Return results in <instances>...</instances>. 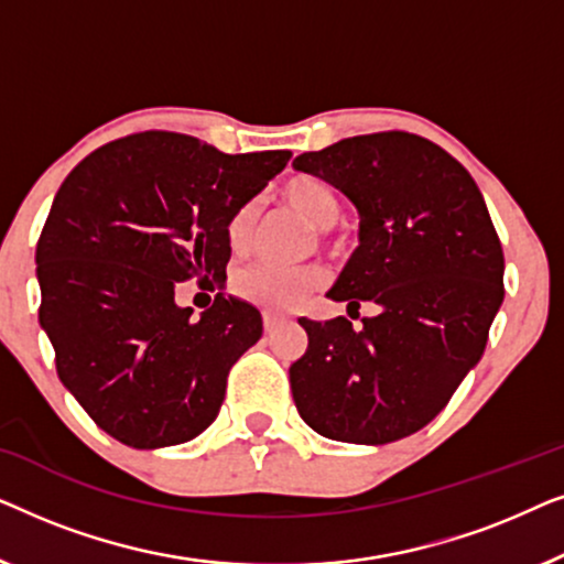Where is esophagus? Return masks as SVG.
<instances>
[{
	"mask_svg": "<svg viewBox=\"0 0 564 564\" xmlns=\"http://www.w3.org/2000/svg\"><path fill=\"white\" fill-rule=\"evenodd\" d=\"M261 318H264V330H267V334H272V330H274L276 326H282V323H284L282 315H276V313H272V311L261 313Z\"/></svg>",
	"mask_w": 564,
	"mask_h": 564,
	"instance_id": "obj_1",
	"label": "esophagus"
}]
</instances>
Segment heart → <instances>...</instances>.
I'll use <instances>...</instances> for the list:
<instances>
[{
	"mask_svg": "<svg viewBox=\"0 0 564 564\" xmlns=\"http://www.w3.org/2000/svg\"><path fill=\"white\" fill-rule=\"evenodd\" d=\"M282 203L297 213L315 234H326L336 226L341 215V203L336 192L326 182L315 176H297L290 180L280 192ZM257 230V207L243 205L228 218L226 241L234 253H246L253 241ZM323 284V269L318 267H295V269H276L269 264H249L236 269L230 276V290L246 303H253L269 311H292L303 305Z\"/></svg>",
	"mask_w": 564,
	"mask_h": 564,
	"instance_id": "1",
	"label": "heart"
}]
</instances>
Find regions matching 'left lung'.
<instances>
[{"label":"left lung","instance_id":"left-lung-1","mask_svg":"<svg viewBox=\"0 0 564 564\" xmlns=\"http://www.w3.org/2000/svg\"><path fill=\"white\" fill-rule=\"evenodd\" d=\"M297 172L334 184L359 210V246L328 297L372 303V318H300L307 349L292 398L321 436L390 444L434 421L480 361L503 303V249L457 159L384 130L300 153Z\"/></svg>","mask_w":564,"mask_h":564}]
</instances>
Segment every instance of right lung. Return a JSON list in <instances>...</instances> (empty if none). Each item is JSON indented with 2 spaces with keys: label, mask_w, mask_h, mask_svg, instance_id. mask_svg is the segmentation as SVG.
Wrapping results in <instances>:
<instances>
[{
  "label": "right lung",
  "mask_w": 564,
  "mask_h": 564,
  "mask_svg": "<svg viewBox=\"0 0 564 564\" xmlns=\"http://www.w3.org/2000/svg\"><path fill=\"white\" fill-rule=\"evenodd\" d=\"M290 156L145 130L91 151L61 184L35 249L41 326L58 380L112 438L159 449L215 421L261 315L218 292L192 318L174 290L226 276L228 218Z\"/></svg>",
  "instance_id": "add662e5"
}]
</instances>
